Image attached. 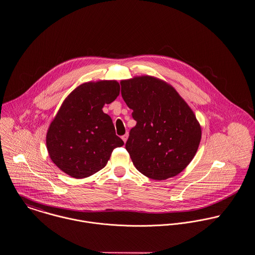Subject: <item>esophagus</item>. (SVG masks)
<instances>
[{"label": "esophagus", "mask_w": 255, "mask_h": 255, "mask_svg": "<svg viewBox=\"0 0 255 255\" xmlns=\"http://www.w3.org/2000/svg\"><path fill=\"white\" fill-rule=\"evenodd\" d=\"M121 138H122V140H123V142H124V143H126V141H127V139H128V133H126V134H125V135H123V136H122V137H121Z\"/></svg>", "instance_id": "esophagus-1"}]
</instances>
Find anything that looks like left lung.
Returning a JSON list of instances; mask_svg holds the SVG:
<instances>
[{
	"label": "left lung",
	"instance_id": "left-lung-1",
	"mask_svg": "<svg viewBox=\"0 0 255 255\" xmlns=\"http://www.w3.org/2000/svg\"><path fill=\"white\" fill-rule=\"evenodd\" d=\"M120 85L137 122L125 146L135 167L154 180L177 175L192 160L201 140L193 111L171 86L151 76Z\"/></svg>",
	"mask_w": 255,
	"mask_h": 255
}]
</instances>
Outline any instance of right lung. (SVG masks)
I'll use <instances>...</instances> for the list:
<instances>
[{"mask_svg":"<svg viewBox=\"0 0 255 255\" xmlns=\"http://www.w3.org/2000/svg\"><path fill=\"white\" fill-rule=\"evenodd\" d=\"M116 81L85 83L64 101L47 132L52 161L65 173L85 178L102 169L115 148L124 145L112 119L102 111L119 96Z\"/></svg>","mask_w":255,"mask_h":255,"instance_id":"right-lung-1","label":"right lung"}]
</instances>
